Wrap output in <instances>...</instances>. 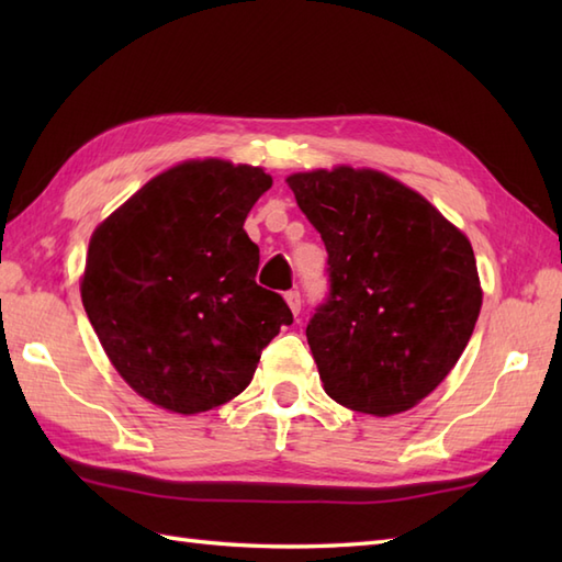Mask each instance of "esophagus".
Instances as JSON below:
<instances>
[{
  "label": "esophagus",
  "mask_w": 562,
  "mask_h": 562,
  "mask_svg": "<svg viewBox=\"0 0 562 562\" xmlns=\"http://www.w3.org/2000/svg\"><path fill=\"white\" fill-rule=\"evenodd\" d=\"M284 302L290 304V308H292V314L294 316H300V312H302V294H300V290H290V292H284Z\"/></svg>",
  "instance_id": "1"
}]
</instances>
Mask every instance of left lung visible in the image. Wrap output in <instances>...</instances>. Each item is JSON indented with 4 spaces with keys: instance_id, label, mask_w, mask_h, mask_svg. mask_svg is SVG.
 Segmentation results:
<instances>
[{
    "instance_id": "1",
    "label": "left lung",
    "mask_w": 562,
    "mask_h": 562,
    "mask_svg": "<svg viewBox=\"0 0 562 562\" xmlns=\"http://www.w3.org/2000/svg\"><path fill=\"white\" fill-rule=\"evenodd\" d=\"M288 183L328 250L330 290L306 326L326 393L379 417L413 408L459 362L479 321L471 241L381 171L338 166Z\"/></svg>"
}]
</instances>
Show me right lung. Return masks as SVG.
<instances>
[{
	"label": "right lung",
	"mask_w": 562,
	"mask_h": 562,
	"mask_svg": "<svg viewBox=\"0 0 562 562\" xmlns=\"http://www.w3.org/2000/svg\"><path fill=\"white\" fill-rule=\"evenodd\" d=\"M270 186L258 166L186 161L91 236L83 308L117 374L159 408L195 415L232 401L292 324L282 296L256 282L260 250L244 232Z\"/></svg>",
	"instance_id": "obj_1"
}]
</instances>
